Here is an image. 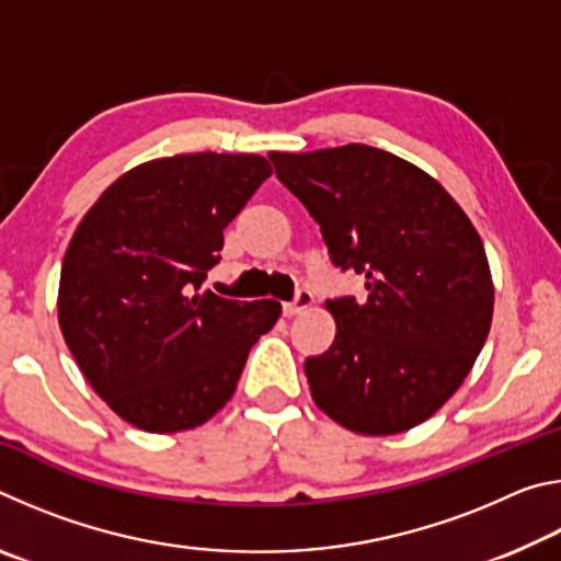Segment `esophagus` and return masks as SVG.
I'll list each match as a JSON object with an SVG mask.
<instances>
[{
	"instance_id": "34e87169",
	"label": "esophagus",
	"mask_w": 561,
	"mask_h": 561,
	"mask_svg": "<svg viewBox=\"0 0 561 561\" xmlns=\"http://www.w3.org/2000/svg\"><path fill=\"white\" fill-rule=\"evenodd\" d=\"M311 304H314V294H311L309 289H297V297H294L291 301H284L282 311H284V317H294V314H301L304 309H309Z\"/></svg>"
}]
</instances>
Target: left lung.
I'll return each mask as SVG.
<instances>
[{"mask_svg":"<svg viewBox=\"0 0 561 561\" xmlns=\"http://www.w3.org/2000/svg\"><path fill=\"white\" fill-rule=\"evenodd\" d=\"M270 160L334 267L366 279V299L327 301L336 339L304 364L311 398L354 433L415 428L485 346L495 289L478 230L438 180L388 150L348 144Z\"/></svg>","mask_w":561,"mask_h":561,"instance_id":"left-lung-1","label":"left lung"}]
</instances>
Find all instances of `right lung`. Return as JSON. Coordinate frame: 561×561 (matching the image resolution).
I'll return each mask as SVG.
<instances>
[{
    "label": "right lung",
    "instance_id": "1",
    "mask_svg": "<svg viewBox=\"0 0 561 561\" xmlns=\"http://www.w3.org/2000/svg\"><path fill=\"white\" fill-rule=\"evenodd\" d=\"M272 165L187 153L121 175L83 215L61 262L59 327L93 391L148 433L203 425L230 401L282 304L201 291Z\"/></svg>",
    "mask_w": 561,
    "mask_h": 561
}]
</instances>
